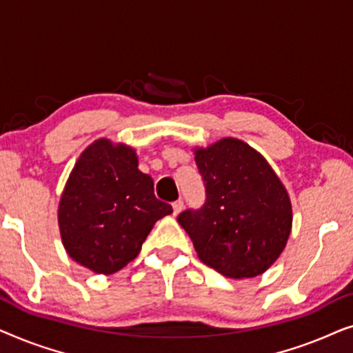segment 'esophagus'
I'll list each match as a JSON object with an SVG mask.
<instances>
[{
	"mask_svg": "<svg viewBox=\"0 0 353 353\" xmlns=\"http://www.w3.org/2000/svg\"><path fill=\"white\" fill-rule=\"evenodd\" d=\"M172 205H173V214L178 215L183 210V205L185 204H183V201H175Z\"/></svg>",
	"mask_w": 353,
	"mask_h": 353,
	"instance_id": "obj_1",
	"label": "esophagus"
}]
</instances>
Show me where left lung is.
I'll list each match as a JSON object with an SVG mask.
<instances>
[{
  "instance_id": "8db88e82",
  "label": "left lung",
  "mask_w": 353,
  "mask_h": 353,
  "mask_svg": "<svg viewBox=\"0 0 353 353\" xmlns=\"http://www.w3.org/2000/svg\"><path fill=\"white\" fill-rule=\"evenodd\" d=\"M205 186L201 209L178 215L207 267L228 278H254L286 248L292 226L288 191L270 163L248 143L223 138L194 149Z\"/></svg>"
}]
</instances>
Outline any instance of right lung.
Masks as SVG:
<instances>
[{
    "label": "right lung",
    "instance_id": "obj_1",
    "mask_svg": "<svg viewBox=\"0 0 353 353\" xmlns=\"http://www.w3.org/2000/svg\"><path fill=\"white\" fill-rule=\"evenodd\" d=\"M127 144L101 138L80 154L57 210L62 244L81 267L112 274L137 259L154 223L172 214Z\"/></svg>",
    "mask_w": 353,
    "mask_h": 353
}]
</instances>
